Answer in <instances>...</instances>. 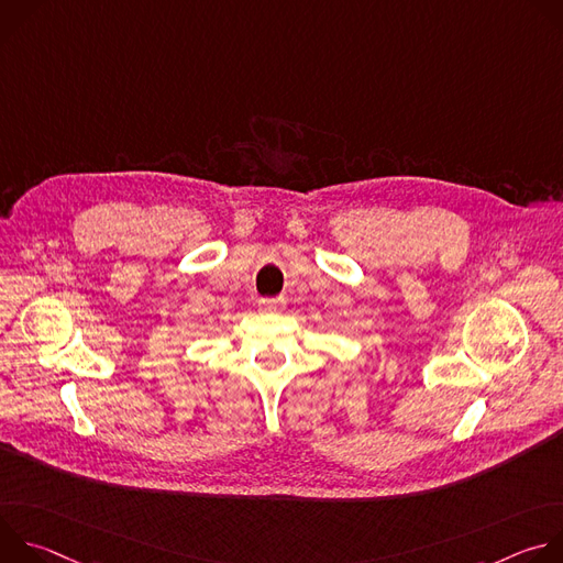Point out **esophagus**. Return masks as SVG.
Listing matches in <instances>:
<instances>
[{
  "label": "esophagus",
  "instance_id": "1",
  "mask_svg": "<svg viewBox=\"0 0 563 563\" xmlns=\"http://www.w3.org/2000/svg\"><path fill=\"white\" fill-rule=\"evenodd\" d=\"M258 305L263 311H280L285 307V302L280 298H263Z\"/></svg>",
  "mask_w": 563,
  "mask_h": 563
}]
</instances>
